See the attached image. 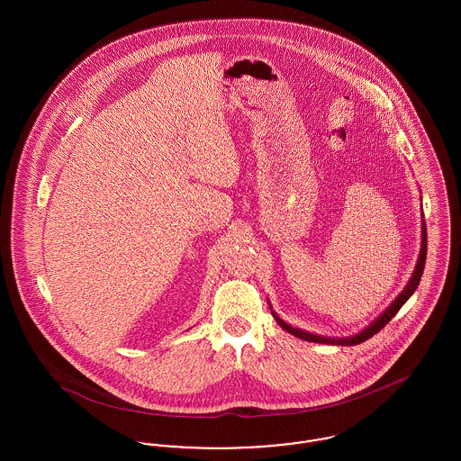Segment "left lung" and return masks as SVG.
I'll return each mask as SVG.
<instances>
[{
	"label": "left lung",
	"instance_id": "1",
	"mask_svg": "<svg viewBox=\"0 0 461 461\" xmlns=\"http://www.w3.org/2000/svg\"><path fill=\"white\" fill-rule=\"evenodd\" d=\"M425 259H427V228H425V221L421 220V247H420L417 266H415V271H413V275H411L410 282H408L406 286L402 288V292L395 297L391 306L387 307V309H385L378 318H375L366 329L361 330L359 333L351 335V337H323V335H316V333H311V331L295 329V327H292V325H288L286 321H284V320L276 314V311H273V307H271L269 303H267V304H269L271 314H273V318L276 320V323H278L282 329L285 330V331H288V333H292L294 337H299V339L307 340V342L330 344V346H357V344H361V342H365V340L372 339L375 333H378L380 330L384 329V327H385V325L394 318L395 314H397V311L402 307V304H404V303H406V301L415 294L418 284H420V278H421V275H423Z\"/></svg>",
	"mask_w": 461,
	"mask_h": 461
}]
</instances>
